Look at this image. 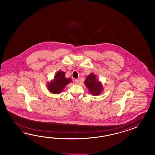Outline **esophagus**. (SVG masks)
<instances>
[{
  "mask_svg": "<svg viewBox=\"0 0 155 155\" xmlns=\"http://www.w3.org/2000/svg\"><path fill=\"white\" fill-rule=\"evenodd\" d=\"M74 82H75V84H79V80H78V79H76V80H75Z\"/></svg>",
  "mask_w": 155,
  "mask_h": 155,
  "instance_id": "esophagus-1",
  "label": "esophagus"
}]
</instances>
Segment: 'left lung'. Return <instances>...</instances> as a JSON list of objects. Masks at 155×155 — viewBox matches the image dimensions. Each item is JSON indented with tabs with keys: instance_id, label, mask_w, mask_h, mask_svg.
<instances>
[{
	"instance_id": "obj_1",
	"label": "left lung",
	"mask_w": 155,
	"mask_h": 155,
	"mask_svg": "<svg viewBox=\"0 0 155 155\" xmlns=\"http://www.w3.org/2000/svg\"><path fill=\"white\" fill-rule=\"evenodd\" d=\"M84 83L92 95H98L102 92V86L101 83L96 80L95 75L94 74H90L87 77Z\"/></svg>"
}]
</instances>
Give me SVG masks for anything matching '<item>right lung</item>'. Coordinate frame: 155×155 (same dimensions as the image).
<instances>
[{"mask_svg": "<svg viewBox=\"0 0 155 155\" xmlns=\"http://www.w3.org/2000/svg\"><path fill=\"white\" fill-rule=\"evenodd\" d=\"M65 73L63 71H58L54 76V80L48 85L50 91L54 94H59L63 91L65 86L71 81L70 78L66 79L65 77Z\"/></svg>", "mask_w": 155, "mask_h": 155, "instance_id": "right-lung-1", "label": "right lung"}]
</instances>
